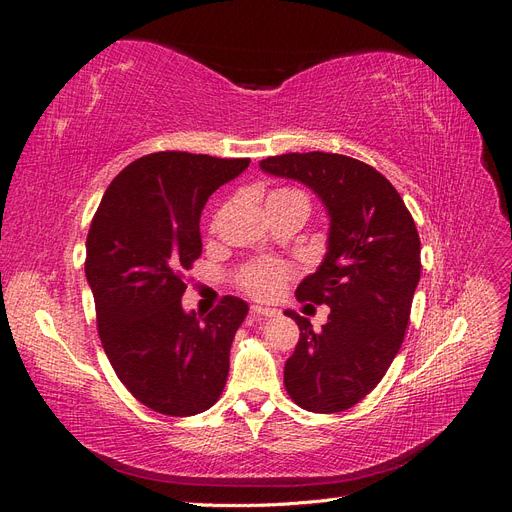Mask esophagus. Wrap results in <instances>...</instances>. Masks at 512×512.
<instances>
[{"mask_svg":"<svg viewBox=\"0 0 512 512\" xmlns=\"http://www.w3.org/2000/svg\"><path fill=\"white\" fill-rule=\"evenodd\" d=\"M250 314H252V316H265V318H273V316H277V309H273V307H262V305H252Z\"/></svg>","mask_w":512,"mask_h":512,"instance_id":"obj_1","label":"esophagus"}]
</instances>
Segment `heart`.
<instances>
[{"label":"heart","instance_id":"b5f03b06","mask_svg":"<svg viewBox=\"0 0 512 512\" xmlns=\"http://www.w3.org/2000/svg\"><path fill=\"white\" fill-rule=\"evenodd\" d=\"M269 198L277 200H301L307 205V198L299 190H277ZM290 277V269L275 260H256L239 275V286L252 294L254 299H273Z\"/></svg>","mask_w":512,"mask_h":512}]
</instances>
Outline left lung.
<instances>
[{"label":"left lung","mask_w":512,"mask_h":512,"mask_svg":"<svg viewBox=\"0 0 512 512\" xmlns=\"http://www.w3.org/2000/svg\"><path fill=\"white\" fill-rule=\"evenodd\" d=\"M260 168L307 185L331 218L322 265L297 288L301 303L329 305L331 314L316 333L286 312L301 335L284 386L303 410L344 412L376 389L404 342L421 239L391 181L361 160L309 151L267 158Z\"/></svg>","instance_id":"1"}]
</instances>
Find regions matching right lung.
Instances as JSON below:
<instances>
[{"mask_svg":"<svg viewBox=\"0 0 512 512\" xmlns=\"http://www.w3.org/2000/svg\"><path fill=\"white\" fill-rule=\"evenodd\" d=\"M250 158L158 151L108 185L87 235L98 335L123 386L153 412L194 416L220 399L247 303L183 312V271L203 252L200 213Z\"/></svg>","mask_w":512,"mask_h":512,"instance_id":"right-lung-1","label":"right lung"}]
</instances>
